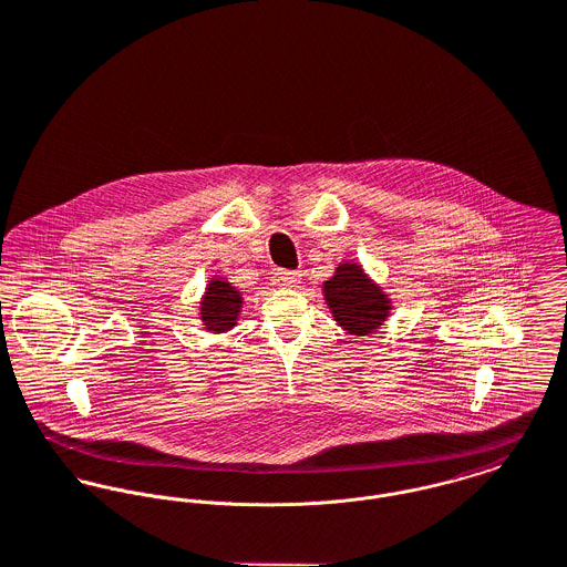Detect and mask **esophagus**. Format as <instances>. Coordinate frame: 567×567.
Instances as JSON below:
<instances>
[{"label":"esophagus","mask_w":567,"mask_h":567,"mask_svg":"<svg viewBox=\"0 0 567 567\" xmlns=\"http://www.w3.org/2000/svg\"><path fill=\"white\" fill-rule=\"evenodd\" d=\"M302 280L300 271H276L274 274V285L278 287H298Z\"/></svg>","instance_id":"obj_1"}]
</instances>
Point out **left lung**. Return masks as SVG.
Wrapping results in <instances>:
<instances>
[{"instance_id":"left-lung-1","label":"left lung","mask_w":567,"mask_h":567,"mask_svg":"<svg viewBox=\"0 0 567 567\" xmlns=\"http://www.w3.org/2000/svg\"><path fill=\"white\" fill-rule=\"evenodd\" d=\"M326 302L334 319L352 334H368L384 321L389 302L359 265H341L323 285Z\"/></svg>"}]
</instances>
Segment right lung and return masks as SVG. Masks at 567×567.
<instances>
[{
	"label": "right lung",
	"instance_id": "right-lung-1",
	"mask_svg": "<svg viewBox=\"0 0 567 567\" xmlns=\"http://www.w3.org/2000/svg\"><path fill=\"white\" fill-rule=\"evenodd\" d=\"M241 309V296L224 280H213L202 302V319L208 330L221 332L235 326Z\"/></svg>",
	"mask_w": 567,
	"mask_h": 567
}]
</instances>
